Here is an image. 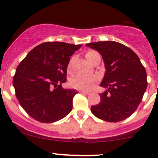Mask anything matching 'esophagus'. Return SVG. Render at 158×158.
Listing matches in <instances>:
<instances>
[{"instance_id":"1","label":"esophagus","mask_w":158,"mask_h":158,"mask_svg":"<svg viewBox=\"0 0 158 158\" xmlns=\"http://www.w3.org/2000/svg\"><path fill=\"white\" fill-rule=\"evenodd\" d=\"M80 93H81V94H85V95H89V92H87V91H82V90H81L80 92H79Z\"/></svg>"}]
</instances>
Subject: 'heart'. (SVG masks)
<instances>
[{"label": "heart", "mask_w": 158, "mask_h": 158, "mask_svg": "<svg viewBox=\"0 0 158 158\" xmlns=\"http://www.w3.org/2000/svg\"><path fill=\"white\" fill-rule=\"evenodd\" d=\"M98 53L96 51L90 50L85 53V58L88 61L90 62L96 54ZM70 68V64L69 65V69ZM98 81V77L96 75H81L77 74L75 75L71 79L70 85L73 88L80 90H89L92 88V86Z\"/></svg>", "instance_id": "heart-1"}]
</instances>
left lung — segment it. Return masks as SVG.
<instances>
[{
    "label": "left lung",
    "instance_id": "obj_1",
    "mask_svg": "<svg viewBox=\"0 0 158 158\" xmlns=\"http://www.w3.org/2000/svg\"><path fill=\"white\" fill-rule=\"evenodd\" d=\"M103 57L106 72L100 84L107 88L100 102L92 106L97 118L116 123L131 116L137 110L147 88L145 67L131 48L114 41L87 43Z\"/></svg>",
    "mask_w": 158,
    "mask_h": 158
}]
</instances>
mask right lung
<instances>
[{
	"label": "right lung",
	"mask_w": 158,
	"mask_h": 158,
	"mask_svg": "<svg viewBox=\"0 0 158 158\" xmlns=\"http://www.w3.org/2000/svg\"><path fill=\"white\" fill-rule=\"evenodd\" d=\"M82 45L46 42L33 48L16 68V96L24 111L35 120L54 123L66 116L77 91L65 89L70 56Z\"/></svg>",
	"instance_id": "1"
}]
</instances>
